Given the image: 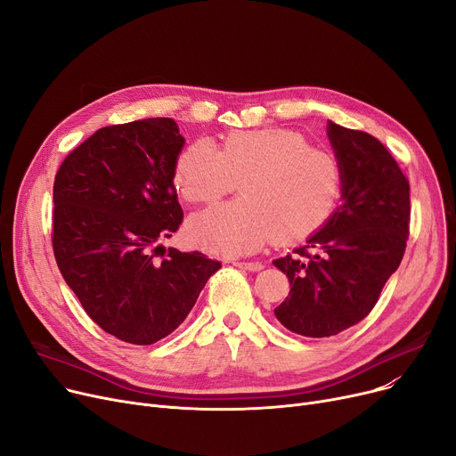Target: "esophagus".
Wrapping results in <instances>:
<instances>
[{
    "mask_svg": "<svg viewBox=\"0 0 456 456\" xmlns=\"http://www.w3.org/2000/svg\"><path fill=\"white\" fill-rule=\"evenodd\" d=\"M232 265L236 268H242V270H248V272H260L262 268H265V265L262 262H232Z\"/></svg>",
    "mask_w": 456,
    "mask_h": 456,
    "instance_id": "34e87169",
    "label": "esophagus"
}]
</instances>
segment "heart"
<instances>
[{
	"label": "heart",
	"mask_w": 456,
	"mask_h": 456,
	"mask_svg": "<svg viewBox=\"0 0 456 456\" xmlns=\"http://www.w3.org/2000/svg\"><path fill=\"white\" fill-rule=\"evenodd\" d=\"M172 181L188 203H210L240 181L242 198L191 216V244L238 256L275 238L282 242L316 232L337 207L344 167L329 150L316 148L292 129H240L227 133L220 150L198 138L177 155Z\"/></svg>",
	"instance_id": "heart-1"
}]
</instances>
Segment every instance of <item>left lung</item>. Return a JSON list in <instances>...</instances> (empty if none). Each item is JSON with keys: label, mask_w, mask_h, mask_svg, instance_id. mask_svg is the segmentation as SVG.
Listing matches in <instances>:
<instances>
[{"label": "left lung", "mask_w": 456, "mask_h": 456, "mask_svg": "<svg viewBox=\"0 0 456 456\" xmlns=\"http://www.w3.org/2000/svg\"><path fill=\"white\" fill-rule=\"evenodd\" d=\"M344 167L342 205L306 244L273 260L290 294L275 308L292 332L325 338L362 322L399 268L411 232V186L370 133L329 122Z\"/></svg>", "instance_id": "left-lung-1"}]
</instances>
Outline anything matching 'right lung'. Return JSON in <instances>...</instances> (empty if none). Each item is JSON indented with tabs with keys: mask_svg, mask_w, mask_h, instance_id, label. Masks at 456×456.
Instances as JSON below:
<instances>
[{
	"mask_svg": "<svg viewBox=\"0 0 456 456\" xmlns=\"http://www.w3.org/2000/svg\"><path fill=\"white\" fill-rule=\"evenodd\" d=\"M183 143L172 118L102 127L68 153L53 183L57 266L85 313L134 346L174 332L222 268L200 251L157 256L183 222L172 181Z\"/></svg>",
	"mask_w": 456,
	"mask_h": 456,
	"instance_id": "obj_1",
	"label": "right lung"
}]
</instances>
